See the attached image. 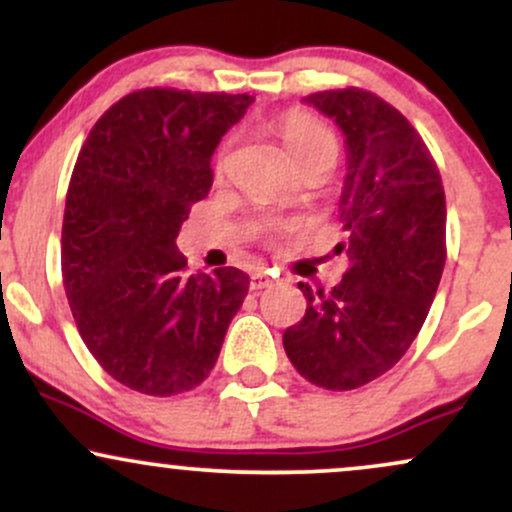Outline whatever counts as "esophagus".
<instances>
[{"instance_id": "esophagus-1", "label": "esophagus", "mask_w": 512, "mask_h": 512, "mask_svg": "<svg viewBox=\"0 0 512 512\" xmlns=\"http://www.w3.org/2000/svg\"><path fill=\"white\" fill-rule=\"evenodd\" d=\"M274 279L267 272H255L250 279V291H264V289H272Z\"/></svg>"}]
</instances>
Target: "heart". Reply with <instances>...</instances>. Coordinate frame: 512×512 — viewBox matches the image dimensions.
Masks as SVG:
<instances>
[{"mask_svg":"<svg viewBox=\"0 0 512 512\" xmlns=\"http://www.w3.org/2000/svg\"><path fill=\"white\" fill-rule=\"evenodd\" d=\"M276 129H279L281 142L286 144V149H289V154L293 156V161H296L298 166H303L305 161L322 154L337 156V139H334V134L322 125L320 120H315V117H310L308 113L289 110V113L279 117ZM226 151L228 146L223 144L219 154H216V168L219 170L223 168V163H226Z\"/></svg>","mask_w":512,"mask_h":512,"instance_id":"b5f03b06","label":"heart"}]
</instances>
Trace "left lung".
Wrapping results in <instances>:
<instances>
[{
  "mask_svg": "<svg viewBox=\"0 0 512 512\" xmlns=\"http://www.w3.org/2000/svg\"><path fill=\"white\" fill-rule=\"evenodd\" d=\"M346 137L349 173L339 221L349 269L330 291L301 286L308 308L284 349L308 383L356 390L407 354L445 267V192L411 122L375 93L334 88L305 96Z\"/></svg>",
  "mask_w": 512,
  "mask_h": 512,
  "instance_id": "1",
  "label": "left lung"
}]
</instances>
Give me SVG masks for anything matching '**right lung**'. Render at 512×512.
Here are the masks:
<instances>
[{
    "label": "right lung",
    "instance_id": "right-lung-1",
    "mask_svg": "<svg viewBox=\"0 0 512 512\" xmlns=\"http://www.w3.org/2000/svg\"><path fill=\"white\" fill-rule=\"evenodd\" d=\"M255 98L142 88L88 132L69 180L62 281L81 339L117 383L170 397L219 358L250 276L187 274L175 238L209 195L211 156Z\"/></svg>",
    "mask_w": 512,
    "mask_h": 512
}]
</instances>
